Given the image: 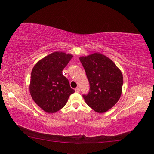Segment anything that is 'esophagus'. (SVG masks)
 Masks as SVG:
<instances>
[{"mask_svg": "<svg viewBox=\"0 0 154 154\" xmlns=\"http://www.w3.org/2000/svg\"><path fill=\"white\" fill-rule=\"evenodd\" d=\"M75 92H76V93H79V92H80L79 88V87L75 88Z\"/></svg>", "mask_w": 154, "mask_h": 154, "instance_id": "obj_1", "label": "esophagus"}]
</instances>
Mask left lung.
Returning <instances> with one entry per match:
<instances>
[{
	"mask_svg": "<svg viewBox=\"0 0 154 154\" xmlns=\"http://www.w3.org/2000/svg\"><path fill=\"white\" fill-rule=\"evenodd\" d=\"M90 84V91L83 95L95 112L103 113L114 106L122 94L123 77L116 64L100 53L79 57Z\"/></svg>",
	"mask_w": 154,
	"mask_h": 154,
	"instance_id": "8db88e82",
	"label": "left lung"
}]
</instances>
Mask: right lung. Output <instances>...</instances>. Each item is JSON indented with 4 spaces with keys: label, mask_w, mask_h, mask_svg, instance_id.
Masks as SVG:
<instances>
[{
    "label": "right lung",
    "mask_w": 154,
    "mask_h": 154,
    "mask_svg": "<svg viewBox=\"0 0 154 154\" xmlns=\"http://www.w3.org/2000/svg\"><path fill=\"white\" fill-rule=\"evenodd\" d=\"M72 57L71 54L55 51L38 61L32 69L30 93L34 102L45 112H57L75 92L62 73Z\"/></svg>",
    "instance_id": "1"
}]
</instances>
